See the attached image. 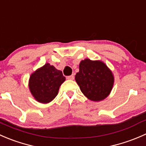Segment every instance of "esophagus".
Segmentation results:
<instances>
[{
    "instance_id": "34e87169",
    "label": "esophagus",
    "mask_w": 146,
    "mask_h": 146,
    "mask_svg": "<svg viewBox=\"0 0 146 146\" xmlns=\"http://www.w3.org/2000/svg\"><path fill=\"white\" fill-rule=\"evenodd\" d=\"M74 78H75V76H74V75H71V76H68L67 77V78L68 79V80H73V79H74Z\"/></svg>"
}]
</instances>
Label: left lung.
Returning <instances> with one entry per match:
<instances>
[{
    "mask_svg": "<svg viewBox=\"0 0 146 146\" xmlns=\"http://www.w3.org/2000/svg\"><path fill=\"white\" fill-rule=\"evenodd\" d=\"M75 78L82 93L95 102L105 99L114 84L112 73L104 63L88 58L80 62Z\"/></svg>",
    "mask_w": 146,
    "mask_h": 146,
    "instance_id": "8db88e82",
    "label": "left lung"
}]
</instances>
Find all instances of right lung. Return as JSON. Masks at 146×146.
<instances>
[{"label":"right lung","instance_id":"right-lung-1","mask_svg":"<svg viewBox=\"0 0 146 146\" xmlns=\"http://www.w3.org/2000/svg\"><path fill=\"white\" fill-rule=\"evenodd\" d=\"M65 80L66 78L61 70L49 64H46L31 75L29 90L38 102L48 103L58 95L59 87Z\"/></svg>","mask_w":146,"mask_h":146}]
</instances>
